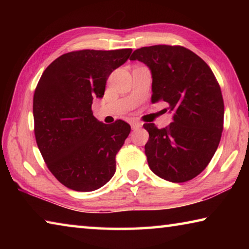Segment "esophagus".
I'll list each match as a JSON object with an SVG mask.
<instances>
[{
    "label": "esophagus",
    "mask_w": 249,
    "mask_h": 249,
    "mask_svg": "<svg viewBox=\"0 0 249 249\" xmlns=\"http://www.w3.org/2000/svg\"><path fill=\"white\" fill-rule=\"evenodd\" d=\"M130 126H132V129H138L142 127V124L138 123V122H132V123H130Z\"/></svg>",
    "instance_id": "1"
}]
</instances>
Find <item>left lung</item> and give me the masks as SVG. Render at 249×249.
<instances>
[{
  "mask_svg": "<svg viewBox=\"0 0 249 249\" xmlns=\"http://www.w3.org/2000/svg\"><path fill=\"white\" fill-rule=\"evenodd\" d=\"M130 60L151 71V102L165 101L174 121L165 128L144 124L148 166L160 178L185 182L203 171L220 144L224 102L206 62L182 46L155 45L136 49Z\"/></svg>",
  "mask_w": 249,
  "mask_h": 249,
  "instance_id": "8db88e82",
  "label": "left lung"
}]
</instances>
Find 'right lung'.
<instances>
[{"label":"right lung","mask_w":249,"mask_h":249,"mask_svg":"<svg viewBox=\"0 0 249 249\" xmlns=\"http://www.w3.org/2000/svg\"><path fill=\"white\" fill-rule=\"evenodd\" d=\"M132 49L78 50L58 57L41 74L33 100L37 146L50 172L74 191L89 192L115 174V156L130 133L122 120L111 125L93 116L108 75Z\"/></svg>","instance_id":"1"}]
</instances>
